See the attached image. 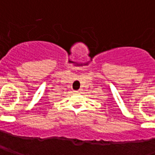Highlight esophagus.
<instances>
[{"label": "esophagus", "mask_w": 155, "mask_h": 155, "mask_svg": "<svg viewBox=\"0 0 155 155\" xmlns=\"http://www.w3.org/2000/svg\"><path fill=\"white\" fill-rule=\"evenodd\" d=\"M77 92H81V91H78Z\"/></svg>", "instance_id": "esophagus-1"}]
</instances>
